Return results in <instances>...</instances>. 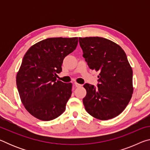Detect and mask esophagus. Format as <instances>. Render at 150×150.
Here are the masks:
<instances>
[{
    "label": "esophagus",
    "instance_id": "esophagus-1",
    "mask_svg": "<svg viewBox=\"0 0 150 150\" xmlns=\"http://www.w3.org/2000/svg\"><path fill=\"white\" fill-rule=\"evenodd\" d=\"M74 85L76 87H80L82 86V85H81V84H79V83H75Z\"/></svg>",
    "mask_w": 150,
    "mask_h": 150
}]
</instances>
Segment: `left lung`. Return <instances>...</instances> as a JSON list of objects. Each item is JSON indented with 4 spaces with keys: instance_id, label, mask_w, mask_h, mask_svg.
I'll return each mask as SVG.
<instances>
[{
    "instance_id": "obj_1",
    "label": "left lung",
    "mask_w": 150,
    "mask_h": 150,
    "mask_svg": "<svg viewBox=\"0 0 150 150\" xmlns=\"http://www.w3.org/2000/svg\"><path fill=\"white\" fill-rule=\"evenodd\" d=\"M83 57L88 67L99 72L97 88L85 83L83 99L87 112L106 120L118 116L132 96L133 71L120 45L100 37L79 38Z\"/></svg>"
}]
</instances>
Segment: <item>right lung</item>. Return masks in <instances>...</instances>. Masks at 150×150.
I'll return each instance as SVG.
<instances>
[{"label": "right lung", "instance_id": "add662e5", "mask_svg": "<svg viewBox=\"0 0 150 150\" xmlns=\"http://www.w3.org/2000/svg\"><path fill=\"white\" fill-rule=\"evenodd\" d=\"M78 38H51L29 48L16 75L20 99L35 118L49 121L65 110L72 83L56 81L63 59L76 49Z\"/></svg>", "mask_w": 150, "mask_h": 150}]
</instances>
